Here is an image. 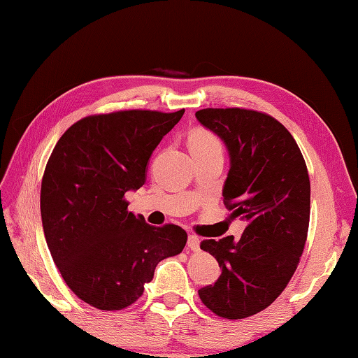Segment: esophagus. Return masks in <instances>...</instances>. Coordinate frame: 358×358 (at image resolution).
Returning a JSON list of instances; mask_svg holds the SVG:
<instances>
[{"instance_id":"1","label":"esophagus","mask_w":358,"mask_h":358,"mask_svg":"<svg viewBox=\"0 0 358 358\" xmlns=\"http://www.w3.org/2000/svg\"><path fill=\"white\" fill-rule=\"evenodd\" d=\"M200 237L199 235H195V234H191L187 237V246H189V249L191 250H194V252H196V250H200Z\"/></svg>"}]
</instances>
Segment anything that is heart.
<instances>
[{"instance_id":"heart-1","label":"heart","mask_w":358,"mask_h":358,"mask_svg":"<svg viewBox=\"0 0 358 358\" xmlns=\"http://www.w3.org/2000/svg\"><path fill=\"white\" fill-rule=\"evenodd\" d=\"M189 146L191 149H220L222 150V143L217 136L206 129H196L195 132L189 136Z\"/></svg>"}]
</instances>
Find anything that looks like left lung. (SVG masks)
I'll return each mask as SVG.
<instances>
[{
    "label": "left lung",
    "instance_id": "1",
    "mask_svg": "<svg viewBox=\"0 0 358 358\" xmlns=\"http://www.w3.org/2000/svg\"><path fill=\"white\" fill-rule=\"evenodd\" d=\"M195 117L224 141L231 167L223 201L248 222L238 240L201 241L222 275L199 295L218 317L240 320L275 301L299 266L310 214L308 167L291 132L268 113L208 108Z\"/></svg>",
    "mask_w": 358,
    "mask_h": 358
}]
</instances>
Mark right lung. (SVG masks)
Segmentation results:
<instances>
[{
	"mask_svg": "<svg viewBox=\"0 0 358 358\" xmlns=\"http://www.w3.org/2000/svg\"><path fill=\"white\" fill-rule=\"evenodd\" d=\"M183 113L90 115L67 129L52 150L41 181L44 237L66 285L90 306H131L157 264L186 246L185 229L148 224L127 210L124 199L144 185L152 152Z\"/></svg>",
	"mask_w": 358,
	"mask_h": 358,
	"instance_id": "add662e5",
	"label": "right lung"
}]
</instances>
